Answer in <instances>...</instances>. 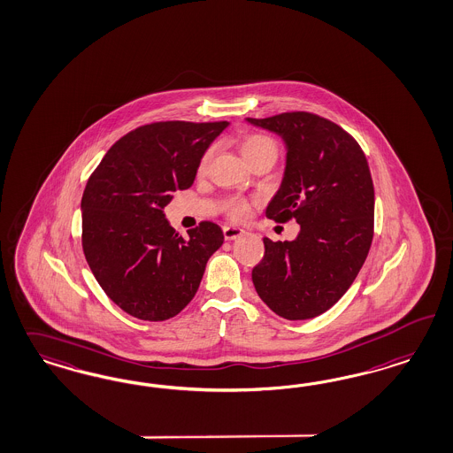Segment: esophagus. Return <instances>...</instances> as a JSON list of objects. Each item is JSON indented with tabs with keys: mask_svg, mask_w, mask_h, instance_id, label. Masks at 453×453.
<instances>
[{
	"mask_svg": "<svg viewBox=\"0 0 453 453\" xmlns=\"http://www.w3.org/2000/svg\"><path fill=\"white\" fill-rule=\"evenodd\" d=\"M222 233H224L226 241H234L237 237L246 234V231H244V229H241V227H233V226H226V227L222 229Z\"/></svg>",
	"mask_w": 453,
	"mask_h": 453,
	"instance_id": "1",
	"label": "esophagus"
}]
</instances>
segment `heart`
<instances>
[{
  "label": "heart",
  "mask_w": 453,
  "mask_h": 453,
  "mask_svg": "<svg viewBox=\"0 0 453 453\" xmlns=\"http://www.w3.org/2000/svg\"><path fill=\"white\" fill-rule=\"evenodd\" d=\"M265 150H274L276 152V145L271 139H267L265 135H250L248 139H244L242 145H241V152L244 158L248 160L250 157L256 156L259 152H265ZM212 156V149H209L203 158H201V164H199V169L203 171L209 158ZM227 212L233 219H244L250 214V203L242 199H233L227 203Z\"/></svg>",
  "instance_id": "obj_1"
}]
</instances>
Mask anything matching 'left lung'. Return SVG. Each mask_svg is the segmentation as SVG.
<instances>
[{
	"mask_svg": "<svg viewBox=\"0 0 453 453\" xmlns=\"http://www.w3.org/2000/svg\"><path fill=\"white\" fill-rule=\"evenodd\" d=\"M281 137L282 182L265 218L296 219L295 241L265 237L252 269L259 297L284 319H311L343 296L358 276L373 239L374 188L366 157L342 127L308 111L246 119Z\"/></svg>",
	"mask_w": 453,
	"mask_h": 453,
	"instance_id": "1",
	"label": "left lung"
}]
</instances>
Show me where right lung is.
Returning <instances> with one entry per match:
<instances>
[{
    "mask_svg": "<svg viewBox=\"0 0 453 453\" xmlns=\"http://www.w3.org/2000/svg\"><path fill=\"white\" fill-rule=\"evenodd\" d=\"M229 122L143 125L110 147L81 197V244L95 280L125 312L164 321L196 296L218 224L177 234L164 209L194 184L201 158Z\"/></svg>",
    "mask_w": 453,
    "mask_h": 453,
    "instance_id": "right-lung-1",
    "label": "right lung"
}]
</instances>
